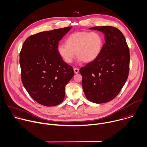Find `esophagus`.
Listing matches in <instances>:
<instances>
[{
  "label": "esophagus",
  "instance_id": "obj_1",
  "mask_svg": "<svg viewBox=\"0 0 147 147\" xmlns=\"http://www.w3.org/2000/svg\"><path fill=\"white\" fill-rule=\"evenodd\" d=\"M74 71L75 74H78L79 72V69L78 68H74Z\"/></svg>",
  "mask_w": 147,
  "mask_h": 147
}]
</instances>
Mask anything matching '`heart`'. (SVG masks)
<instances>
[{"mask_svg":"<svg viewBox=\"0 0 147 147\" xmlns=\"http://www.w3.org/2000/svg\"><path fill=\"white\" fill-rule=\"evenodd\" d=\"M103 46L104 39L100 33L78 32L69 35L65 41V45L58 46L57 52L67 64L73 61L76 54L79 61L90 63L99 57Z\"/></svg>","mask_w":147,"mask_h":147,"instance_id":"obj_1","label":"heart"}]
</instances>
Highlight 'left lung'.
Instances as JSON below:
<instances>
[{
  "label": "left lung",
  "instance_id": "left-lung-1",
  "mask_svg": "<svg viewBox=\"0 0 147 147\" xmlns=\"http://www.w3.org/2000/svg\"><path fill=\"white\" fill-rule=\"evenodd\" d=\"M90 29L102 32L105 43L97 59L79 70L83 90L88 100L105 103L117 96L127 79L129 49L124 35L118 28L102 26Z\"/></svg>",
  "mask_w": 147,
  "mask_h": 147
}]
</instances>
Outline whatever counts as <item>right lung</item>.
<instances>
[{
    "instance_id": "obj_1",
    "label": "right lung",
    "mask_w": 147,
    "mask_h": 147,
    "mask_svg": "<svg viewBox=\"0 0 147 147\" xmlns=\"http://www.w3.org/2000/svg\"><path fill=\"white\" fill-rule=\"evenodd\" d=\"M71 26L29 36L20 53L22 84L39 104L53 107L64 99L65 87L74 75L72 67L57 52L58 42Z\"/></svg>"
}]
</instances>
